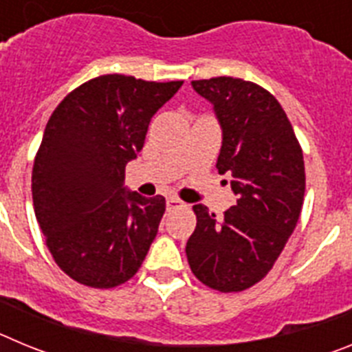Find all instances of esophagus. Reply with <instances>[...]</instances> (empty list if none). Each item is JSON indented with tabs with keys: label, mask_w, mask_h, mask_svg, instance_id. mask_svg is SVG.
I'll list each match as a JSON object with an SVG mask.
<instances>
[{
	"label": "esophagus",
	"mask_w": 352,
	"mask_h": 352,
	"mask_svg": "<svg viewBox=\"0 0 352 352\" xmlns=\"http://www.w3.org/2000/svg\"><path fill=\"white\" fill-rule=\"evenodd\" d=\"M176 208H186V204L176 197H167V210H176Z\"/></svg>",
	"instance_id": "1"
}]
</instances>
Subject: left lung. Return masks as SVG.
<instances>
[{
  "instance_id": "left-lung-1",
  "label": "left lung",
  "mask_w": 352,
  "mask_h": 352,
  "mask_svg": "<svg viewBox=\"0 0 352 352\" xmlns=\"http://www.w3.org/2000/svg\"><path fill=\"white\" fill-rule=\"evenodd\" d=\"M192 88L213 105L222 130L217 169L231 178L238 199L220 222L195 204L197 226L186 241V259L204 285L238 292L266 276L296 227L303 153L284 109L257 84L213 77L192 80Z\"/></svg>"
}]
</instances>
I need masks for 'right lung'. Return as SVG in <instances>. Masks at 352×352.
Listing matches in <instances>:
<instances>
[{
  "label": "right lung",
  "instance_id": "right-lung-1",
  "mask_svg": "<svg viewBox=\"0 0 352 352\" xmlns=\"http://www.w3.org/2000/svg\"><path fill=\"white\" fill-rule=\"evenodd\" d=\"M182 84L100 76L49 118L31 176L33 206L56 264L79 284L116 287L141 268L166 199L130 192L125 167Z\"/></svg>",
  "mask_w": 352,
  "mask_h": 352
}]
</instances>
